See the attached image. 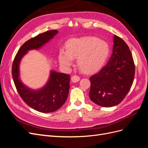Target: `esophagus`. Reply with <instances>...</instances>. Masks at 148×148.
<instances>
[{
  "label": "esophagus",
  "instance_id": "esophagus-1",
  "mask_svg": "<svg viewBox=\"0 0 148 148\" xmlns=\"http://www.w3.org/2000/svg\"><path fill=\"white\" fill-rule=\"evenodd\" d=\"M79 80H80V77L77 75H73L72 76V77H71V81L74 83L77 82Z\"/></svg>",
  "mask_w": 148,
  "mask_h": 148
}]
</instances>
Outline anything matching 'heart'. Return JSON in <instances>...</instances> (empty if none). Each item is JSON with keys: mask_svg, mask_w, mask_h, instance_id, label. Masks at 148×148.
Segmentation results:
<instances>
[{"mask_svg": "<svg viewBox=\"0 0 148 148\" xmlns=\"http://www.w3.org/2000/svg\"><path fill=\"white\" fill-rule=\"evenodd\" d=\"M109 51L107 43L96 37L75 38L68 40L66 50H60L59 61L61 65L69 67L73 63V58H78L80 69L85 73H93L102 67Z\"/></svg>", "mask_w": 148, "mask_h": 148, "instance_id": "1", "label": "heart"}]
</instances>
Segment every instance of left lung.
I'll return each mask as SVG.
<instances>
[{
    "label": "left lung",
    "instance_id": "obj_1",
    "mask_svg": "<svg viewBox=\"0 0 148 148\" xmlns=\"http://www.w3.org/2000/svg\"><path fill=\"white\" fill-rule=\"evenodd\" d=\"M112 54L106 66L90 77V99L103 107L120 103L129 92L135 76V64L129 47L114 35Z\"/></svg>",
    "mask_w": 148,
    "mask_h": 148
}]
</instances>
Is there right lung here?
<instances>
[{
  "label": "right lung",
  "mask_w": 148,
  "mask_h": 148,
  "mask_svg": "<svg viewBox=\"0 0 148 148\" xmlns=\"http://www.w3.org/2000/svg\"><path fill=\"white\" fill-rule=\"evenodd\" d=\"M58 32L57 30L48 31L28 40L19 49L13 62L12 77L19 95L28 106L40 112H54L63 105L68 96L70 75L51 71L45 86L32 90L21 81L19 67L22 58L28 51L41 48Z\"/></svg>",
  "instance_id": "right-lung-1"
}]
</instances>
